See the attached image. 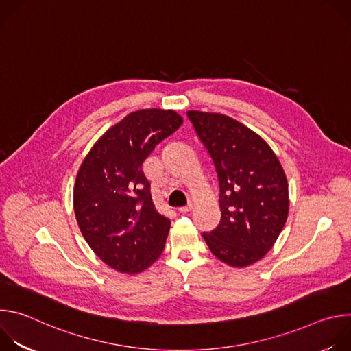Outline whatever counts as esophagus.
<instances>
[{
  "mask_svg": "<svg viewBox=\"0 0 351 351\" xmlns=\"http://www.w3.org/2000/svg\"><path fill=\"white\" fill-rule=\"evenodd\" d=\"M193 211V204H189V206H186V207H183V208H179V213L180 214H189V213H191Z\"/></svg>",
  "mask_w": 351,
  "mask_h": 351,
  "instance_id": "34e87169",
  "label": "esophagus"
}]
</instances>
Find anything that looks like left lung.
<instances>
[{
    "instance_id": "obj_1",
    "label": "left lung",
    "mask_w": 351,
    "mask_h": 351,
    "mask_svg": "<svg viewBox=\"0 0 351 351\" xmlns=\"http://www.w3.org/2000/svg\"><path fill=\"white\" fill-rule=\"evenodd\" d=\"M214 161L221 222L203 233L211 253L233 268L263 260L289 214L285 171L268 143L239 121L217 112L187 111Z\"/></svg>"
}]
</instances>
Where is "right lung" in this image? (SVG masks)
Here are the masks:
<instances>
[{
    "mask_svg": "<svg viewBox=\"0 0 351 351\" xmlns=\"http://www.w3.org/2000/svg\"><path fill=\"white\" fill-rule=\"evenodd\" d=\"M182 122L173 110L130 112L94 143L77 171V225L97 257L118 272L138 274L164 252L171 221L156 210L141 165Z\"/></svg>",
    "mask_w": 351,
    "mask_h": 351,
    "instance_id": "1",
    "label": "right lung"
}]
</instances>
